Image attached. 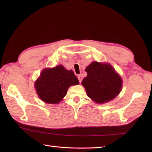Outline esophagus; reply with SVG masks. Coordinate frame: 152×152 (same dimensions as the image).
<instances>
[{"label": "esophagus", "instance_id": "obj_1", "mask_svg": "<svg viewBox=\"0 0 152 152\" xmlns=\"http://www.w3.org/2000/svg\"><path fill=\"white\" fill-rule=\"evenodd\" d=\"M78 80H79L80 83H81L82 81V78H83V77H82V76L81 75V74H80V75L78 76Z\"/></svg>", "mask_w": 152, "mask_h": 152}]
</instances>
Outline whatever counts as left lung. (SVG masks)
<instances>
[{
  "instance_id": "8db88e82",
  "label": "left lung",
  "mask_w": 152,
  "mask_h": 152,
  "mask_svg": "<svg viewBox=\"0 0 152 152\" xmlns=\"http://www.w3.org/2000/svg\"><path fill=\"white\" fill-rule=\"evenodd\" d=\"M88 76L82 82L87 95L93 101L103 104L112 101L120 93L121 76L108 63L93 61L86 67Z\"/></svg>"
}]
</instances>
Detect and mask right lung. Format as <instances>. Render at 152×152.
Listing matches in <instances>:
<instances>
[{
    "label": "right lung",
    "instance_id": "right-lung-1",
    "mask_svg": "<svg viewBox=\"0 0 152 152\" xmlns=\"http://www.w3.org/2000/svg\"><path fill=\"white\" fill-rule=\"evenodd\" d=\"M79 84L72 70H66L63 65L44 69L34 83L39 98L48 104H58L66 95L71 86Z\"/></svg>",
    "mask_w": 152,
    "mask_h": 152
}]
</instances>
